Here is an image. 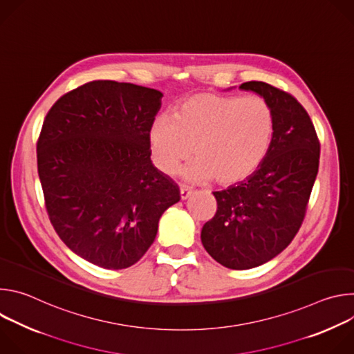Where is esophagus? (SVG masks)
I'll return each instance as SVG.
<instances>
[{
    "mask_svg": "<svg viewBox=\"0 0 354 354\" xmlns=\"http://www.w3.org/2000/svg\"><path fill=\"white\" fill-rule=\"evenodd\" d=\"M192 196V190L187 189V187H180V198L182 200H186Z\"/></svg>",
    "mask_w": 354,
    "mask_h": 354,
    "instance_id": "34e87169",
    "label": "esophagus"
}]
</instances>
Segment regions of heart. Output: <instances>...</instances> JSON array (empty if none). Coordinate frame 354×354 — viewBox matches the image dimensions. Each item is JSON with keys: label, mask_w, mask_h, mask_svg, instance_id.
Returning a JSON list of instances; mask_svg holds the SVG:
<instances>
[{"label": "heart", "mask_w": 354, "mask_h": 354, "mask_svg": "<svg viewBox=\"0 0 354 354\" xmlns=\"http://www.w3.org/2000/svg\"><path fill=\"white\" fill-rule=\"evenodd\" d=\"M274 136V113L261 96L196 93L178 106L174 118L158 116L148 127L154 165L167 176L183 162L186 180L214 179L230 186L254 175L265 161Z\"/></svg>", "instance_id": "b5f03b06"}]
</instances>
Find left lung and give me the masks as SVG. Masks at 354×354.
Returning <instances> with one entry per match:
<instances>
[{"mask_svg": "<svg viewBox=\"0 0 354 354\" xmlns=\"http://www.w3.org/2000/svg\"><path fill=\"white\" fill-rule=\"evenodd\" d=\"M266 99L274 113L269 153L248 179L213 192L217 213L201 230V243L220 265L245 270L284 250L306 217L319 167L315 127L298 100L262 81L239 85Z\"/></svg>", "mask_w": 354, "mask_h": 354, "instance_id": "left-lung-1", "label": "left lung"}]
</instances>
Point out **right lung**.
Instances as JSON below:
<instances>
[{"mask_svg": "<svg viewBox=\"0 0 354 354\" xmlns=\"http://www.w3.org/2000/svg\"><path fill=\"white\" fill-rule=\"evenodd\" d=\"M162 93L129 82L92 81L63 95L37 140L47 214L62 241L104 269L138 262L178 185L151 162L148 127Z\"/></svg>", "mask_w": 354, "mask_h": 354, "instance_id": "right-lung-1", "label": "right lung"}]
</instances>
